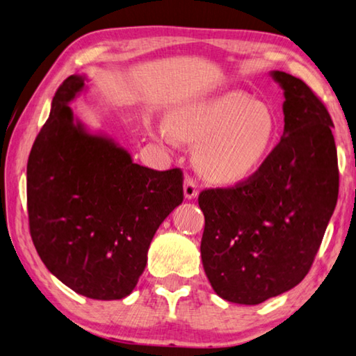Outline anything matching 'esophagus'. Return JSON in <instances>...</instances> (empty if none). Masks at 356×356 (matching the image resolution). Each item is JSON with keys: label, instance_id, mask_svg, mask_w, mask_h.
<instances>
[{"label": "esophagus", "instance_id": "1", "mask_svg": "<svg viewBox=\"0 0 356 356\" xmlns=\"http://www.w3.org/2000/svg\"><path fill=\"white\" fill-rule=\"evenodd\" d=\"M199 195V188H197V184L196 180L193 177H186L185 182H184V196L185 199H196Z\"/></svg>", "mask_w": 356, "mask_h": 356}]
</instances>
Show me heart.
<instances>
[{"label": "heart", "instance_id": "1", "mask_svg": "<svg viewBox=\"0 0 356 356\" xmlns=\"http://www.w3.org/2000/svg\"><path fill=\"white\" fill-rule=\"evenodd\" d=\"M174 137L197 143L196 160L205 176L221 184L249 179L273 154L279 122L268 104L243 92L184 102L168 115ZM160 137L170 138L165 127Z\"/></svg>", "mask_w": 356, "mask_h": 356}]
</instances>
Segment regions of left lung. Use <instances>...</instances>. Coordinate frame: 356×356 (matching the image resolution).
Listing matches in <instances>:
<instances>
[{
	"mask_svg": "<svg viewBox=\"0 0 356 356\" xmlns=\"http://www.w3.org/2000/svg\"><path fill=\"white\" fill-rule=\"evenodd\" d=\"M285 96L280 143L234 188L199 195L200 257L224 300L258 305L286 293L312 268L339 190L333 121L299 77L270 71Z\"/></svg>",
	"mask_w": 356,
	"mask_h": 356,
	"instance_id": "obj_1",
	"label": "left lung"
}]
</instances>
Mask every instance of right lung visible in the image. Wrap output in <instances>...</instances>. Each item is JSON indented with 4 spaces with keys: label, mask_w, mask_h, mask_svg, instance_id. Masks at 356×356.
<instances>
[{
    "label": "right lung",
    "mask_w": 356,
    "mask_h": 356,
    "mask_svg": "<svg viewBox=\"0 0 356 356\" xmlns=\"http://www.w3.org/2000/svg\"><path fill=\"white\" fill-rule=\"evenodd\" d=\"M86 76L63 81L28 160L32 243L44 266L95 300L129 296L160 224L182 204V171L134 163L124 147L92 132L70 102Z\"/></svg>",
    "instance_id": "1"
}]
</instances>
